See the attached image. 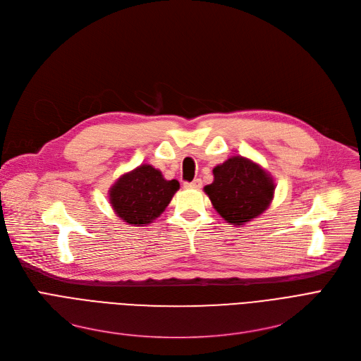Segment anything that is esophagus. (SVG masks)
Returning a JSON list of instances; mask_svg holds the SVG:
<instances>
[{"label":"esophagus","instance_id":"obj_1","mask_svg":"<svg viewBox=\"0 0 361 361\" xmlns=\"http://www.w3.org/2000/svg\"><path fill=\"white\" fill-rule=\"evenodd\" d=\"M184 187H185V188H195V190H199V188L202 187V180L196 178V180H193L192 183H184Z\"/></svg>","mask_w":361,"mask_h":361}]
</instances>
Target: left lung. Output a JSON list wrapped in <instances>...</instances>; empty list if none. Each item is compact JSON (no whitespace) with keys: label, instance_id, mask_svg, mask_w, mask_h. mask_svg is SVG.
<instances>
[{"label":"left lung","instance_id":"left-lung-1","mask_svg":"<svg viewBox=\"0 0 361 361\" xmlns=\"http://www.w3.org/2000/svg\"><path fill=\"white\" fill-rule=\"evenodd\" d=\"M214 181L203 187L214 209L230 225H245L260 216L275 196V180L262 165L231 157L214 169Z\"/></svg>","mask_w":361,"mask_h":361}]
</instances>
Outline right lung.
<instances>
[{"mask_svg": "<svg viewBox=\"0 0 361 361\" xmlns=\"http://www.w3.org/2000/svg\"><path fill=\"white\" fill-rule=\"evenodd\" d=\"M178 188L177 180H165L154 165L142 164L120 176L109 187L108 199L123 222L145 226L161 216Z\"/></svg>", "mask_w": 361, "mask_h": 361, "instance_id": "1", "label": "right lung"}]
</instances>
